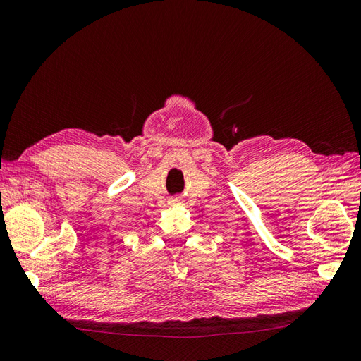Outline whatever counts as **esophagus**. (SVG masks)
I'll list each match as a JSON object with an SVG mask.
<instances>
[{
	"label": "esophagus",
	"mask_w": 361,
	"mask_h": 361,
	"mask_svg": "<svg viewBox=\"0 0 361 361\" xmlns=\"http://www.w3.org/2000/svg\"><path fill=\"white\" fill-rule=\"evenodd\" d=\"M178 202H179V199H171V200H170V203H173V204H176Z\"/></svg>",
	"instance_id": "1"
}]
</instances>
